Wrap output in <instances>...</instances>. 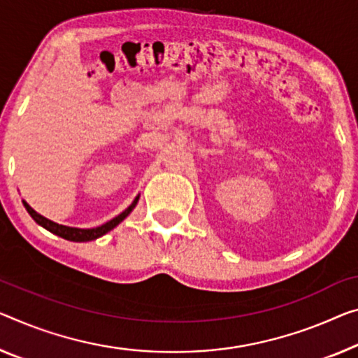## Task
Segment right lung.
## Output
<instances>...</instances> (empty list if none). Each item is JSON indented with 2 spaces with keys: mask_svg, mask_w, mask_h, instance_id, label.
I'll use <instances>...</instances> for the list:
<instances>
[{
  "mask_svg": "<svg viewBox=\"0 0 358 358\" xmlns=\"http://www.w3.org/2000/svg\"><path fill=\"white\" fill-rule=\"evenodd\" d=\"M137 201H139V195L134 198V201L131 203V205L126 208L122 214H118V216L113 217L112 221L99 225V227H94V229H76V227H69V225L52 222V221H49V219H46L45 216H41V214H38L27 201H22V203H24L25 210L29 211V214L33 217V221H35L36 224H40L41 227H45L51 234H56L59 236H62V238L70 240V241H91V240L99 238V236L106 235L107 232H110V230L117 227V225L122 222L126 216H129V213L136 208Z\"/></svg>",
  "mask_w": 358,
  "mask_h": 358,
  "instance_id": "1",
  "label": "right lung"
}]
</instances>
